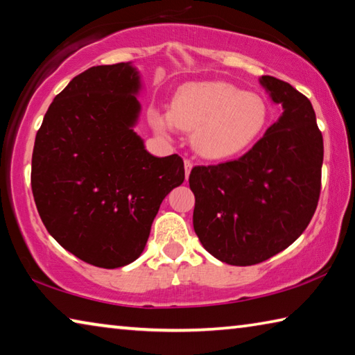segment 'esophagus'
<instances>
[{
    "label": "esophagus",
    "instance_id": "1",
    "mask_svg": "<svg viewBox=\"0 0 355 355\" xmlns=\"http://www.w3.org/2000/svg\"><path fill=\"white\" fill-rule=\"evenodd\" d=\"M191 171H192V161L191 159H184V175H186V180L189 178Z\"/></svg>",
    "mask_w": 355,
    "mask_h": 355
}]
</instances>
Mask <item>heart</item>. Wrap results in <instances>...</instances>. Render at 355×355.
<instances>
[{"label":"heart","mask_w":355,"mask_h":355,"mask_svg":"<svg viewBox=\"0 0 355 355\" xmlns=\"http://www.w3.org/2000/svg\"><path fill=\"white\" fill-rule=\"evenodd\" d=\"M269 110L263 97L222 81L188 83L177 91L172 107L156 112L158 133L192 131V147L207 159H227L248 150L266 130Z\"/></svg>","instance_id":"1"}]
</instances>
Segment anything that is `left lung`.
Segmentation results:
<instances>
[{"instance_id":"1","label":"left lung","mask_w":355,"mask_h":355,"mask_svg":"<svg viewBox=\"0 0 355 355\" xmlns=\"http://www.w3.org/2000/svg\"><path fill=\"white\" fill-rule=\"evenodd\" d=\"M258 81L280 117L241 158L191 171L196 235L233 266L261 263L291 245L313 218L321 191L322 135L310 100L274 76Z\"/></svg>"}]
</instances>
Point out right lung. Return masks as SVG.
I'll use <instances>...</instances> for the list:
<instances>
[{"mask_svg": "<svg viewBox=\"0 0 355 355\" xmlns=\"http://www.w3.org/2000/svg\"><path fill=\"white\" fill-rule=\"evenodd\" d=\"M142 87L133 62L89 69L56 95L35 135L40 219L65 250L98 268L139 258L161 202L184 180L178 155H152L135 131Z\"/></svg>", "mask_w": 355, "mask_h": 355, "instance_id": "1", "label": "right lung"}]
</instances>
